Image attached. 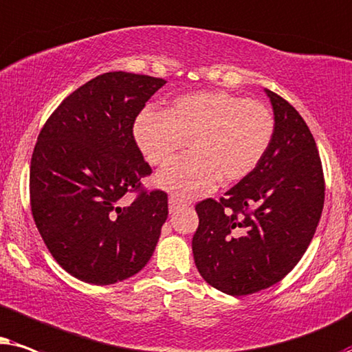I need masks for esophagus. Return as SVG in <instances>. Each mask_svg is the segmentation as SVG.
Segmentation results:
<instances>
[{"label":"esophagus","mask_w":352,"mask_h":352,"mask_svg":"<svg viewBox=\"0 0 352 352\" xmlns=\"http://www.w3.org/2000/svg\"><path fill=\"white\" fill-rule=\"evenodd\" d=\"M182 206H185V201L180 199L179 196H170V198H168V210H170V212L179 210Z\"/></svg>","instance_id":"1"}]
</instances>
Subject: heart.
Listing matches in <instances>:
<instances>
[{
    "label": "heart",
    "instance_id": "obj_1",
    "mask_svg": "<svg viewBox=\"0 0 352 352\" xmlns=\"http://www.w3.org/2000/svg\"><path fill=\"white\" fill-rule=\"evenodd\" d=\"M272 112L259 101L227 91H195L175 98L164 112L146 109L135 120V140L148 162L164 166L156 185L191 198L217 184H236L259 166L274 138Z\"/></svg>",
    "mask_w": 352,
    "mask_h": 352
}]
</instances>
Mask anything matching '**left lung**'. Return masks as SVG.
Wrapping results in <instances>:
<instances>
[{
  "instance_id": "8db88e82",
  "label": "left lung",
  "mask_w": 352,
  "mask_h": 352,
  "mask_svg": "<svg viewBox=\"0 0 352 352\" xmlns=\"http://www.w3.org/2000/svg\"><path fill=\"white\" fill-rule=\"evenodd\" d=\"M265 93L275 120L265 156L225 198L196 204L195 264L210 287L232 296L269 288L293 270L316 233L325 198L307 124L282 96Z\"/></svg>"
}]
</instances>
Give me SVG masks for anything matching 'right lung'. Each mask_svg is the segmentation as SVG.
Wrapping results in <instances>:
<instances>
[{
    "mask_svg": "<svg viewBox=\"0 0 352 352\" xmlns=\"http://www.w3.org/2000/svg\"><path fill=\"white\" fill-rule=\"evenodd\" d=\"M164 78L106 72L77 88L41 129L30 162V204L56 262L82 282L112 285L138 274L156 250L168 208L140 188L151 167L133 124Z\"/></svg>",
    "mask_w": 352,
    "mask_h": 352,
    "instance_id": "1",
    "label": "right lung"
}]
</instances>
